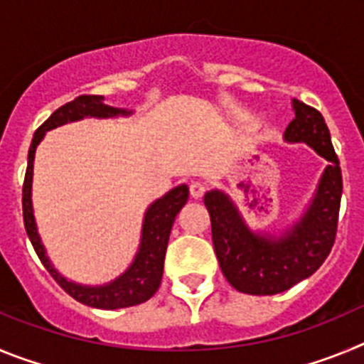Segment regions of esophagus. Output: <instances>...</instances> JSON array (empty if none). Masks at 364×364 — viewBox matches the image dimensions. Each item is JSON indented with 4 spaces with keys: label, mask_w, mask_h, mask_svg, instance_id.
Segmentation results:
<instances>
[{
    "label": "esophagus",
    "mask_w": 364,
    "mask_h": 364,
    "mask_svg": "<svg viewBox=\"0 0 364 364\" xmlns=\"http://www.w3.org/2000/svg\"><path fill=\"white\" fill-rule=\"evenodd\" d=\"M189 193H191L193 198H202V195L205 193V186L202 182H191L189 184Z\"/></svg>",
    "instance_id": "34e87169"
}]
</instances>
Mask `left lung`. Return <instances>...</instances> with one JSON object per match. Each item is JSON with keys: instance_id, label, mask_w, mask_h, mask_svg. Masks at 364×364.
Returning <instances> with one entry per match:
<instances>
[{"instance_id": "left-lung-1", "label": "left lung", "mask_w": 364, "mask_h": 364, "mask_svg": "<svg viewBox=\"0 0 364 364\" xmlns=\"http://www.w3.org/2000/svg\"><path fill=\"white\" fill-rule=\"evenodd\" d=\"M295 118L284 142L306 144L328 162L306 210L281 233L253 231L224 191H208L211 237L224 277L237 291L275 295L314 275L336 240L343 176L332 138L317 109L291 100Z\"/></svg>"}]
</instances>
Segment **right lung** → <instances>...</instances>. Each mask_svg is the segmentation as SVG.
<instances>
[{
	"label": "right lung",
	"mask_w": 364,
	"mask_h": 364,
	"mask_svg": "<svg viewBox=\"0 0 364 364\" xmlns=\"http://www.w3.org/2000/svg\"><path fill=\"white\" fill-rule=\"evenodd\" d=\"M131 114H133V111L105 105L104 96H78L50 114L49 120L34 133L31 149H28L27 173H25L23 182V222L28 239L34 246V252L40 257L41 264L53 275L54 281L62 286L73 299H76L85 306L100 308V310H118V308L142 304L156 294L160 282H162L164 259H166L169 233H171L176 215L188 202L189 188L186 184L176 186L171 191H167L164 197L156 198L153 204H149V208L144 213L138 252L129 268L125 269L122 275L112 279L111 282H105V284H80V282L69 281L65 275H62L54 268L53 260L47 255V250H45L40 233H38L36 217H34V208H32L34 154H36V147L45 138V133L56 129L60 125L83 120V118H117L131 117Z\"/></svg>",
	"instance_id": "right-lung-1"
}]
</instances>
